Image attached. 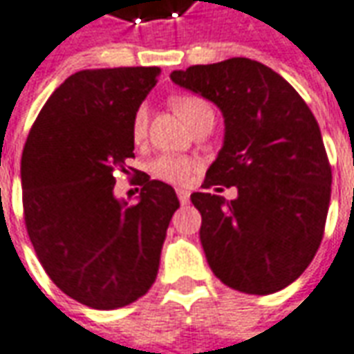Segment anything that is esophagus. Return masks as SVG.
<instances>
[{
  "mask_svg": "<svg viewBox=\"0 0 354 354\" xmlns=\"http://www.w3.org/2000/svg\"><path fill=\"white\" fill-rule=\"evenodd\" d=\"M176 195H178V199H180V203H182V205H187V203H189V192H187V189H182V187H178Z\"/></svg>",
  "mask_w": 354,
  "mask_h": 354,
  "instance_id": "1",
  "label": "esophagus"
}]
</instances>
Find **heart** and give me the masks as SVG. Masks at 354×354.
Masks as SVG:
<instances>
[{"label": "heart", "mask_w": 354, "mask_h": 354, "mask_svg": "<svg viewBox=\"0 0 354 354\" xmlns=\"http://www.w3.org/2000/svg\"><path fill=\"white\" fill-rule=\"evenodd\" d=\"M170 105L189 128H194L207 118L214 120L211 105L197 95H174L170 100ZM145 134H147V109L140 107L132 118V138H134V142L140 143L143 142ZM194 170L195 160L180 157V155H160L149 162L151 176L162 180V182H169V184H187Z\"/></svg>", "instance_id": "b5f03b06"}]
</instances>
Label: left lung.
<instances>
[{"label": "left lung", "mask_w": 354, "mask_h": 354, "mask_svg": "<svg viewBox=\"0 0 354 354\" xmlns=\"http://www.w3.org/2000/svg\"><path fill=\"white\" fill-rule=\"evenodd\" d=\"M170 78L224 117V145L203 187L236 185L237 197L192 194L211 270L249 295L288 288L315 259L332 194L315 115L288 80L245 57L194 65Z\"/></svg>", "instance_id": "obj_1"}]
</instances>
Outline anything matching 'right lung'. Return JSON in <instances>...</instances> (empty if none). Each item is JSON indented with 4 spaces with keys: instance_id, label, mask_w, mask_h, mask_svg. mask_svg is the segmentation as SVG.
I'll return each mask as SVG.
<instances>
[{
    "instance_id": "1",
    "label": "right lung",
    "mask_w": 354,
    "mask_h": 354,
    "mask_svg": "<svg viewBox=\"0 0 354 354\" xmlns=\"http://www.w3.org/2000/svg\"><path fill=\"white\" fill-rule=\"evenodd\" d=\"M159 66L80 71L39 111L21 160L24 224L44 270L63 293L111 310L145 295L180 207L172 185L138 174V203L115 197L134 157L132 118Z\"/></svg>"
}]
</instances>
